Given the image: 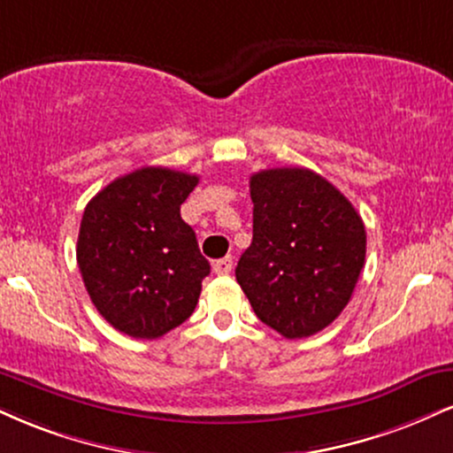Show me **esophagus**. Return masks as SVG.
<instances>
[{
    "label": "esophagus",
    "instance_id": "1",
    "mask_svg": "<svg viewBox=\"0 0 453 453\" xmlns=\"http://www.w3.org/2000/svg\"><path fill=\"white\" fill-rule=\"evenodd\" d=\"M232 268H234V261H232V257H223V259H217L215 264H212V272H215V274H230L232 272Z\"/></svg>",
    "mask_w": 453,
    "mask_h": 453
}]
</instances>
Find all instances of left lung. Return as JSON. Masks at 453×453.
<instances>
[{
	"label": "left lung",
	"instance_id": "obj_1",
	"mask_svg": "<svg viewBox=\"0 0 453 453\" xmlns=\"http://www.w3.org/2000/svg\"><path fill=\"white\" fill-rule=\"evenodd\" d=\"M249 183L253 242L236 265L238 285L282 337L319 334L348 306L365 265L361 215L308 168H268Z\"/></svg>",
	"mask_w": 453,
	"mask_h": 453
}]
</instances>
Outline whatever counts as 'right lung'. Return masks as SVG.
Masks as SVG:
<instances>
[{
    "label": "right lung",
    "instance_id": "add662e5",
    "mask_svg": "<svg viewBox=\"0 0 453 453\" xmlns=\"http://www.w3.org/2000/svg\"><path fill=\"white\" fill-rule=\"evenodd\" d=\"M198 174L143 166L86 204L78 265L86 291L113 329L156 340L192 316L211 265L181 204Z\"/></svg>",
    "mask_w": 453,
    "mask_h": 453
}]
</instances>
